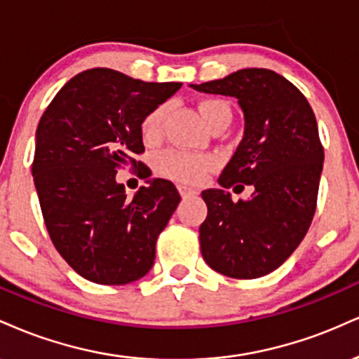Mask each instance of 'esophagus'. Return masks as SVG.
<instances>
[{
  "instance_id": "obj_1",
  "label": "esophagus",
  "mask_w": 359,
  "mask_h": 359,
  "mask_svg": "<svg viewBox=\"0 0 359 359\" xmlns=\"http://www.w3.org/2000/svg\"><path fill=\"white\" fill-rule=\"evenodd\" d=\"M178 189H180V195L183 196V198H191V196H196V195H198L196 189L188 188V187H183V184H181V187H178Z\"/></svg>"
}]
</instances>
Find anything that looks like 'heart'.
I'll return each instance as SVG.
<instances>
[{
	"label": "heart",
	"instance_id": "heart-1",
	"mask_svg": "<svg viewBox=\"0 0 359 359\" xmlns=\"http://www.w3.org/2000/svg\"><path fill=\"white\" fill-rule=\"evenodd\" d=\"M205 124L213 126L222 119H230L229 104L220 99H203L198 104ZM168 114V105L161 104L154 107L141 122V136L146 142H156L163 134V122ZM215 159L206 154L187 153V151L171 149L161 154L156 163V170L164 178H170L180 183L196 184L205 178L206 172L213 170Z\"/></svg>",
	"mask_w": 359,
	"mask_h": 359
}]
</instances>
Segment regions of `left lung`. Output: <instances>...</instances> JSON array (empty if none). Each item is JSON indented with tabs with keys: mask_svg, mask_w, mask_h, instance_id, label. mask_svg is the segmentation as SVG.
Returning <instances> with one entry per match:
<instances>
[{
	"mask_svg": "<svg viewBox=\"0 0 359 359\" xmlns=\"http://www.w3.org/2000/svg\"><path fill=\"white\" fill-rule=\"evenodd\" d=\"M191 87L235 97L245 117L243 139L218 178L222 189L201 193L208 206L201 255L226 277L267 276L292 255L316 212L324 149L313 109L294 83L267 69ZM240 182L255 193L233 204L224 188Z\"/></svg>",
	"mask_w": 359,
	"mask_h": 359,
	"instance_id": "8db88e82",
	"label": "left lung"
}]
</instances>
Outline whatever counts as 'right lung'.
Instances as JSON below:
<instances>
[{
	"instance_id": "obj_1",
	"label": "right lung",
	"mask_w": 359,
	"mask_h": 359,
	"mask_svg": "<svg viewBox=\"0 0 359 359\" xmlns=\"http://www.w3.org/2000/svg\"><path fill=\"white\" fill-rule=\"evenodd\" d=\"M180 87L90 69L58 90L38 122L32 172L41 213L58 254L83 279L124 285L153 267L178 189L153 178L128 196L116 175L142 166L134 158L144 153L141 122Z\"/></svg>"
}]
</instances>
